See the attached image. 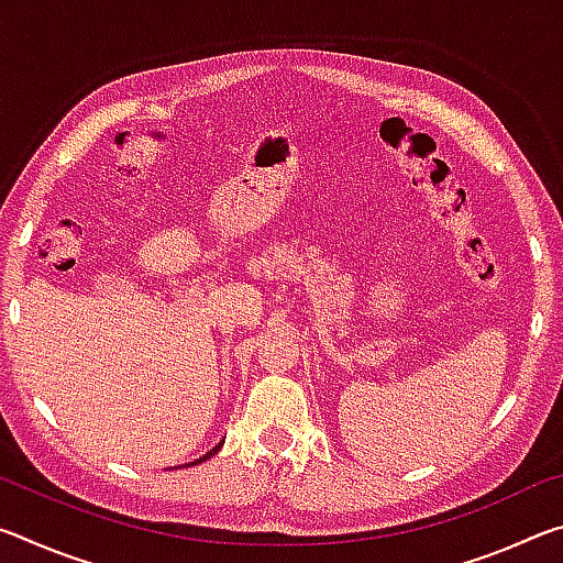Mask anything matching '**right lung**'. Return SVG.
<instances>
[{
  "label": "right lung",
  "mask_w": 563,
  "mask_h": 563,
  "mask_svg": "<svg viewBox=\"0 0 563 563\" xmlns=\"http://www.w3.org/2000/svg\"><path fill=\"white\" fill-rule=\"evenodd\" d=\"M218 450H221V444H218V446H213V450L211 452H208L206 456H201V460H196V462H190V464H201V462H206L208 460V456H213Z\"/></svg>",
  "instance_id": "obj_1"
}]
</instances>
